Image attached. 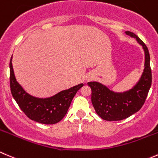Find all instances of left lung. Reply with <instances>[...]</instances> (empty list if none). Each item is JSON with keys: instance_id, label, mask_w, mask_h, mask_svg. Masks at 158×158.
Wrapping results in <instances>:
<instances>
[{"instance_id": "obj_1", "label": "left lung", "mask_w": 158, "mask_h": 158, "mask_svg": "<svg viewBox=\"0 0 158 158\" xmlns=\"http://www.w3.org/2000/svg\"><path fill=\"white\" fill-rule=\"evenodd\" d=\"M135 38L144 52V66L141 76L131 89L124 92H115L99 82H89L92 90V103L96 113L102 120L117 121L124 120L140 110L151 86L152 75L148 47L134 33L125 31Z\"/></svg>"}]
</instances>
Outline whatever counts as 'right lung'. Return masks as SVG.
<instances>
[{"label":"right lung","instance_id":"add662e5","mask_svg":"<svg viewBox=\"0 0 158 158\" xmlns=\"http://www.w3.org/2000/svg\"><path fill=\"white\" fill-rule=\"evenodd\" d=\"M12 55L10 61V85L14 99L21 110L31 120L43 124H55L60 121L67 113L72 100L83 83L62 90L54 96L39 98L29 94L15 78L12 65Z\"/></svg>","mask_w":158,"mask_h":158}]
</instances>
